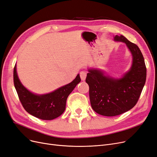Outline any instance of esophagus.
Segmentation results:
<instances>
[{"label": "esophagus", "mask_w": 157, "mask_h": 157, "mask_svg": "<svg viewBox=\"0 0 157 157\" xmlns=\"http://www.w3.org/2000/svg\"><path fill=\"white\" fill-rule=\"evenodd\" d=\"M80 75V78L82 79V81H85L86 77V72L85 71H82L79 74Z\"/></svg>", "instance_id": "34e87169"}]
</instances>
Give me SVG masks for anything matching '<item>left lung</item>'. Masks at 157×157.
Returning <instances> with one entry per match:
<instances>
[{"instance_id":"left-lung-1","label":"left lung","mask_w":157,"mask_h":157,"mask_svg":"<svg viewBox=\"0 0 157 157\" xmlns=\"http://www.w3.org/2000/svg\"><path fill=\"white\" fill-rule=\"evenodd\" d=\"M116 41L124 42L132 56L129 71L116 79L98 69H89L86 82L89 86L92 109L105 117H114L129 111L136 105L146 80V67L138 46L124 36H116Z\"/></svg>"}]
</instances>
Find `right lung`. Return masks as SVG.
<instances>
[{
	"mask_svg": "<svg viewBox=\"0 0 157 157\" xmlns=\"http://www.w3.org/2000/svg\"><path fill=\"white\" fill-rule=\"evenodd\" d=\"M80 82L79 74H78L71 83L50 93L38 95L29 91L21 83L16 65L13 70L14 86L22 105L29 114L44 120L55 119L63 113L68 96Z\"/></svg>",
	"mask_w": 157,
	"mask_h": 157,
	"instance_id": "add662e5",
	"label": "right lung"
}]
</instances>
